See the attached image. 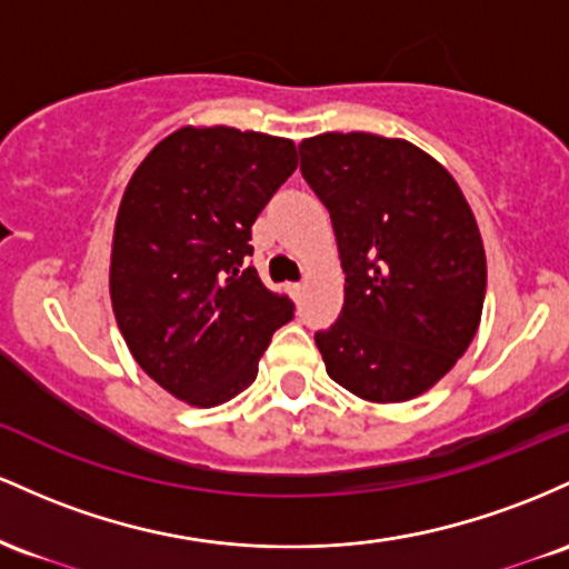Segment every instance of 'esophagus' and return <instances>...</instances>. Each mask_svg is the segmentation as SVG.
<instances>
[{"mask_svg":"<svg viewBox=\"0 0 569 569\" xmlns=\"http://www.w3.org/2000/svg\"><path fill=\"white\" fill-rule=\"evenodd\" d=\"M303 290H306L303 282H292V284H290V296H292V298H301Z\"/></svg>","mask_w":569,"mask_h":569,"instance_id":"esophagus-1","label":"esophagus"}]
</instances>
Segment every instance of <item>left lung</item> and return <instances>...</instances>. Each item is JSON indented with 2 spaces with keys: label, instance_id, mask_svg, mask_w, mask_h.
Masks as SVG:
<instances>
[{
  "label": "left lung",
  "instance_id": "1",
  "mask_svg": "<svg viewBox=\"0 0 569 569\" xmlns=\"http://www.w3.org/2000/svg\"><path fill=\"white\" fill-rule=\"evenodd\" d=\"M298 150L347 273L341 317L315 333L328 376L373 403L417 398L478 330L487 258L476 217L455 177L403 139L330 131Z\"/></svg>",
  "mask_w": 569,
  "mask_h": 569
}]
</instances>
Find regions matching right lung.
I'll use <instances>...</instances> for the list:
<instances>
[{
    "mask_svg": "<svg viewBox=\"0 0 569 569\" xmlns=\"http://www.w3.org/2000/svg\"><path fill=\"white\" fill-rule=\"evenodd\" d=\"M290 139L180 129L133 171L112 239L114 319L139 368L190 406H220L258 376L296 306L260 282L252 222L296 171Z\"/></svg>",
    "mask_w": 569,
    "mask_h": 569,
    "instance_id": "obj_1",
    "label": "right lung"
}]
</instances>
